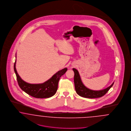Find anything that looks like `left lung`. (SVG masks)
Segmentation results:
<instances>
[{"label":"left lung","mask_w":131,"mask_h":131,"mask_svg":"<svg viewBox=\"0 0 131 131\" xmlns=\"http://www.w3.org/2000/svg\"><path fill=\"white\" fill-rule=\"evenodd\" d=\"M73 70L75 73L74 83L75 91L79 95L82 97L91 99L101 97L107 93L114 84V82H113L111 86L101 90H91L84 86L83 84L78 71L75 68L73 69Z\"/></svg>","instance_id":"1"}]
</instances>
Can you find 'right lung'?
<instances>
[{
  "label": "right lung",
  "instance_id": "add662e5",
  "mask_svg": "<svg viewBox=\"0 0 131 131\" xmlns=\"http://www.w3.org/2000/svg\"><path fill=\"white\" fill-rule=\"evenodd\" d=\"M16 59L14 68L19 86L25 93L36 98H48L53 96L57 91L58 81L60 77L67 71V68L63 69L43 83L31 84L23 81L19 77L16 68Z\"/></svg>",
  "mask_w": 131,
  "mask_h": 131
}]
</instances>
